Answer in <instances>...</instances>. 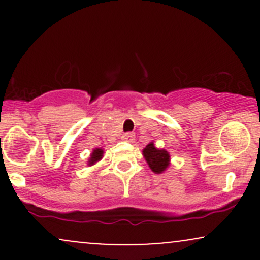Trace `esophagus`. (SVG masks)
Listing matches in <instances>:
<instances>
[{"label":"esophagus","mask_w":260,"mask_h":260,"mask_svg":"<svg viewBox=\"0 0 260 260\" xmlns=\"http://www.w3.org/2000/svg\"><path fill=\"white\" fill-rule=\"evenodd\" d=\"M134 137H136V134H134L133 132H127L122 136V139L126 140V142H132V140L134 139Z\"/></svg>","instance_id":"obj_1"}]
</instances>
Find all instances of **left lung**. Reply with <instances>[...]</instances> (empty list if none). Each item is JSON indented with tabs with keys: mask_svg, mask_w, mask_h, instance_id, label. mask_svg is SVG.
<instances>
[{
	"mask_svg": "<svg viewBox=\"0 0 260 260\" xmlns=\"http://www.w3.org/2000/svg\"><path fill=\"white\" fill-rule=\"evenodd\" d=\"M143 156L147 160L149 168L155 174H162L170 165V154L165 149H159L154 145V142L143 149Z\"/></svg>",
	"mask_w": 260,
	"mask_h": 260,
	"instance_id": "obj_1",
	"label": "left lung"
}]
</instances>
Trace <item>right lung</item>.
Returning a JSON list of instances; mask_svg holds the SVG:
<instances>
[{
    "mask_svg": "<svg viewBox=\"0 0 260 260\" xmlns=\"http://www.w3.org/2000/svg\"><path fill=\"white\" fill-rule=\"evenodd\" d=\"M103 154H104L103 149H100V148L94 149L90 155V159H89V161H88V165L91 166V165H94V164H96L98 161H100L101 159H103Z\"/></svg>",
    "mask_w": 260,
    "mask_h": 260,
    "instance_id": "right-lung-1",
    "label": "right lung"
}]
</instances>
